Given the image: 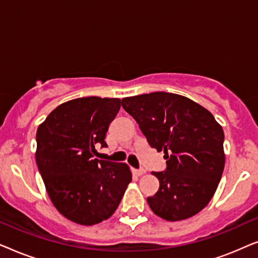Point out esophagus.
<instances>
[{"label":"esophagus","instance_id":"obj_1","mask_svg":"<svg viewBox=\"0 0 258 258\" xmlns=\"http://www.w3.org/2000/svg\"><path fill=\"white\" fill-rule=\"evenodd\" d=\"M133 172H134V174H135L136 176H142L146 171L141 170V169H140V170H139V169H133Z\"/></svg>","mask_w":258,"mask_h":258}]
</instances>
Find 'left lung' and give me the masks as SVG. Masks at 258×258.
I'll return each instance as SVG.
<instances>
[{
	"mask_svg": "<svg viewBox=\"0 0 258 258\" xmlns=\"http://www.w3.org/2000/svg\"><path fill=\"white\" fill-rule=\"evenodd\" d=\"M148 143L164 151L167 170L153 171L160 189L147 199L165 221L195 216L213 199L223 174L224 133L206 108L178 94L156 93L122 98Z\"/></svg>",
	"mask_w": 258,
	"mask_h": 258,
	"instance_id": "8db88e82",
	"label": "left lung"
}]
</instances>
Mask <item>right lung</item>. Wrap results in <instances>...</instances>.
Masks as SVG:
<instances>
[{
    "label": "right lung",
    "mask_w": 258,
    "mask_h": 258,
    "mask_svg": "<svg viewBox=\"0 0 258 258\" xmlns=\"http://www.w3.org/2000/svg\"><path fill=\"white\" fill-rule=\"evenodd\" d=\"M119 98L80 97L56 107L38 125L37 168L62 216L81 225L108 220L117 209L132 171L125 163L93 158L121 108Z\"/></svg>",
    "instance_id": "1"
}]
</instances>
